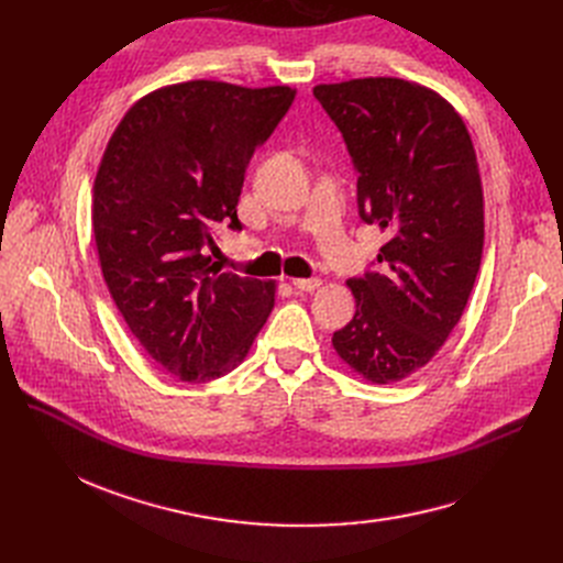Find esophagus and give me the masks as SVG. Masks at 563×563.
I'll return each mask as SVG.
<instances>
[{"mask_svg":"<svg viewBox=\"0 0 563 563\" xmlns=\"http://www.w3.org/2000/svg\"><path fill=\"white\" fill-rule=\"evenodd\" d=\"M291 285L299 291H314L321 285V280L319 278H297V280H291Z\"/></svg>","mask_w":563,"mask_h":563,"instance_id":"obj_1","label":"esophagus"}]
</instances>
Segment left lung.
Listing matches in <instances>:
<instances>
[{
    "mask_svg": "<svg viewBox=\"0 0 563 563\" xmlns=\"http://www.w3.org/2000/svg\"><path fill=\"white\" fill-rule=\"evenodd\" d=\"M358 175V214L386 232L376 269L346 285L356 314L338 356L372 383L424 367L459 323L482 264L484 194L454 107L397 77L314 86Z\"/></svg>",
    "mask_w": 563,
    "mask_h": 563,
    "instance_id": "obj_1",
    "label": "left lung"
}]
</instances>
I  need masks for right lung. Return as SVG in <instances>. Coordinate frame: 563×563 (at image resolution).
I'll return each mask as SVG.
<instances>
[{
  "label": "right lung",
  "mask_w": 563,
  "mask_h": 563,
  "mask_svg": "<svg viewBox=\"0 0 563 563\" xmlns=\"http://www.w3.org/2000/svg\"><path fill=\"white\" fill-rule=\"evenodd\" d=\"M294 88L185 81L141 98L115 128L93 185V234L111 297L168 374L219 378L244 361L274 283L221 272L212 230H242L236 202L257 145Z\"/></svg>",
  "instance_id": "right-lung-1"
}]
</instances>
